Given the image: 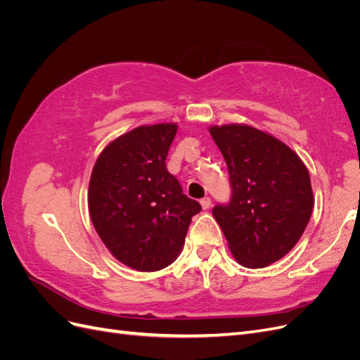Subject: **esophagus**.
Returning <instances> with one entry per match:
<instances>
[{"label": "esophagus", "instance_id": "34e87169", "mask_svg": "<svg viewBox=\"0 0 360 360\" xmlns=\"http://www.w3.org/2000/svg\"><path fill=\"white\" fill-rule=\"evenodd\" d=\"M200 202H201V207H202V209H204V210H207V209H209V207L212 205V200H210L209 197H205V198H202V200H201Z\"/></svg>", "mask_w": 360, "mask_h": 360}]
</instances>
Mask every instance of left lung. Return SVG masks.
Masks as SVG:
<instances>
[{
	"instance_id": "obj_1",
	"label": "left lung",
	"mask_w": 360,
	"mask_h": 360,
	"mask_svg": "<svg viewBox=\"0 0 360 360\" xmlns=\"http://www.w3.org/2000/svg\"><path fill=\"white\" fill-rule=\"evenodd\" d=\"M226 162L233 197L214 219L240 266L261 269L296 246L314 209L308 168L294 150L254 126H210Z\"/></svg>"
}]
</instances>
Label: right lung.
I'll return each mask as SVG.
<instances>
[{
    "label": "right lung",
    "mask_w": 360,
    "mask_h": 360,
    "mask_svg": "<svg viewBox=\"0 0 360 360\" xmlns=\"http://www.w3.org/2000/svg\"><path fill=\"white\" fill-rule=\"evenodd\" d=\"M177 129L159 123L129 130L102 150L91 171V222L112 257L138 271L174 263L201 210L165 165Z\"/></svg>",
    "instance_id": "right-lung-1"
}]
</instances>
